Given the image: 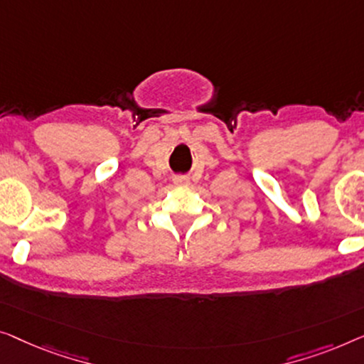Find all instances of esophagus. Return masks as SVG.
<instances>
[{"label":"esophagus","instance_id":"1","mask_svg":"<svg viewBox=\"0 0 364 364\" xmlns=\"http://www.w3.org/2000/svg\"><path fill=\"white\" fill-rule=\"evenodd\" d=\"M175 184H176V186H188L189 181H188V178H184V176H176Z\"/></svg>","mask_w":364,"mask_h":364}]
</instances>
